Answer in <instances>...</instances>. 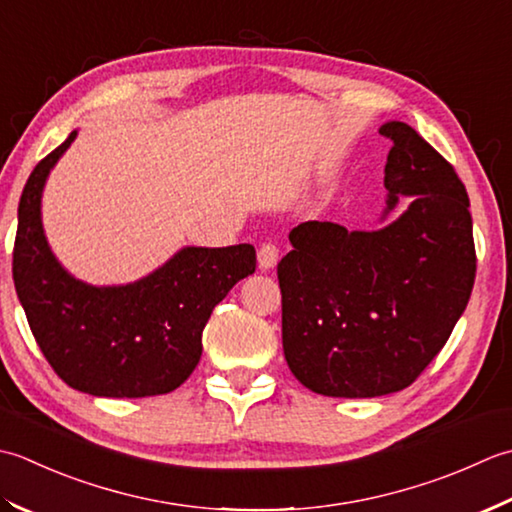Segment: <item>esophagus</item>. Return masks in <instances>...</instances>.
<instances>
[{
	"mask_svg": "<svg viewBox=\"0 0 512 512\" xmlns=\"http://www.w3.org/2000/svg\"><path fill=\"white\" fill-rule=\"evenodd\" d=\"M280 258V249L274 243H263L258 249V265L260 269H274L278 265Z\"/></svg>",
	"mask_w": 512,
	"mask_h": 512,
	"instance_id": "obj_1",
	"label": "esophagus"
}]
</instances>
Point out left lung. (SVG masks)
Here are the masks:
<instances>
[{"label": "left lung", "instance_id": "1", "mask_svg": "<svg viewBox=\"0 0 512 512\" xmlns=\"http://www.w3.org/2000/svg\"><path fill=\"white\" fill-rule=\"evenodd\" d=\"M389 214L378 232L307 221L278 263L283 349L291 373L331 398H378L413 384L440 353L475 283L473 218L455 168L411 125L380 128Z\"/></svg>", "mask_w": 512, "mask_h": 512}]
</instances>
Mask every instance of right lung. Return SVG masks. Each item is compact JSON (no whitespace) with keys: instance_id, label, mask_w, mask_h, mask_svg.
<instances>
[{"instance_id":"right-lung-1","label":"right lung","mask_w":512,"mask_h":512,"mask_svg":"<svg viewBox=\"0 0 512 512\" xmlns=\"http://www.w3.org/2000/svg\"><path fill=\"white\" fill-rule=\"evenodd\" d=\"M77 132L44 156L19 198L13 278L30 331L68 387L99 398H148L190 378L203 329L238 280L254 274L256 249L185 247L148 278L90 287L68 276L41 229V190Z\"/></svg>"}]
</instances>
